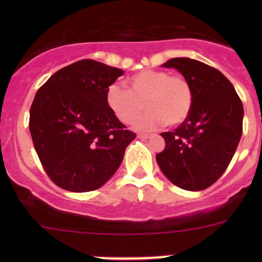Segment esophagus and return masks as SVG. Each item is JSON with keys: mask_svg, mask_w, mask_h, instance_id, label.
I'll return each mask as SVG.
<instances>
[{"mask_svg": "<svg viewBox=\"0 0 262 262\" xmlns=\"http://www.w3.org/2000/svg\"><path fill=\"white\" fill-rule=\"evenodd\" d=\"M138 138H141V139H148V138H150V137H152V134H149V133H138Z\"/></svg>", "mask_w": 262, "mask_h": 262, "instance_id": "esophagus-1", "label": "esophagus"}]
</instances>
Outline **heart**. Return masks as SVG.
<instances>
[{"label":"heart","instance_id":"1","mask_svg":"<svg viewBox=\"0 0 262 262\" xmlns=\"http://www.w3.org/2000/svg\"><path fill=\"white\" fill-rule=\"evenodd\" d=\"M126 83L128 90L112 83L105 94L107 106L121 123H132L141 114L142 103L147 113L134 121L139 130H152L163 123L178 126L191 113L194 90L184 76L144 70L130 76Z\"/></svg>","mask_w":262,"mask_h":262}]
</instances>
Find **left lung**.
<instances>
[{"instance_id":"obj_1","label":"left lung","mask_w":262,"mask_h":262,"mask_svg":"<svg viewBox=\"0 0 262 262\" xmlns=\"http://www.w3.org/2000/svg\"><path fill=\"white\" fill-rule=\"evenodd\" d=\"M162 67L175 68L190 82L194 104L175 130L161 133L166 147L156 160L173 185L200 191L228 167L242 136L244 105L228 78L205 63L172 58Z\"/></svg>"}]
</instances>
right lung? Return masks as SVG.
<instances>
[{
  "label": "right lung",
  "instance_id": "obj_1",
  "mask_svg": "<svg viewBox=\"0 0 262 262\" xmlns=\"http://www.w3.org/2000/svg\"><path fill=\"white\" fill-rule=\"evenodd\" d=\"M123 73L82 59L57 71L36 92L29 129L44 170L62 189L86 192L101 187L136 138L105 99L107 87Z\"/></svg>",
  "mask_w": 262,
  "mask_h": 262
}]
</instances>
